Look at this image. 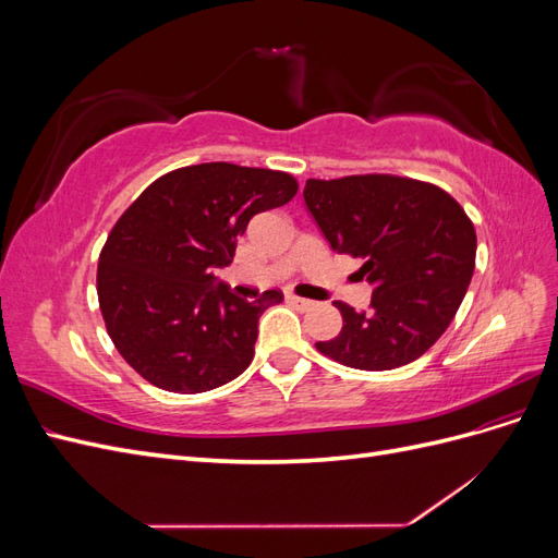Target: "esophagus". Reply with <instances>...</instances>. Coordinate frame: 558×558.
Wrapping results in <instances>:
<instances>
[{
	"mask_svg": "<svg viewBox=\"0 0 558 558\" xmlns=\"http://www.w3.org/2000/svg\"><path fill=\"white\" fill-rule=\"evenodd\" d=\"M286 300H289L293 307H298V310H302V312H305V310H312V307H314V302H312V300H307V298H298V295H289V298H286Z\"/></svg>",
	"mask_w": 558,
	"mask_h": 558,
	"instance_id": "esophagus-1",
	"label": "esophagus"
}]
</instances>
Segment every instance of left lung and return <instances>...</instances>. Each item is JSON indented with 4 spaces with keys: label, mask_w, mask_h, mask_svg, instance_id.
Instances as JSON below:
<instances>
[{
    "label": "left lung",
    "mask_w": 558,
    "mask_h": 558,
    "mask_svg": "<svg viewBox=\"0 0 558 558\" xmlns=\"http://www.w3.org/2000/svg\"><path fill=\"white\" fill-rule=\"evenodd\" d=\"M305 205L337 253L361 258L367 312L335 302L344 326L324 356L356 369H393L440 340L475 272L477 234L463 207L433 183L393 174L307 179Z\"/></svg>",
    "instance_id": "left-lung-1"
}]
</instances>
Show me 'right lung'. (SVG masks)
<instances>
[{
    "label": "right lung",
    "instance_id": "obj_1",
    "mask_svg": "<svg viewBox=\"0 0 558 558\" xmlns=\"http://www.w3.org/2000/svg\"><path fill=\"white\" fill-rule=\"evenodd\" d=\"M298 181L232 162L181 167L156 179L111 228L97 298L118 353L146 381L202 393L253 361L260 314L281 291L234 295L214 267L230 265L256 214L291 202Z\"/></svg>",
    "mask_w": 558,
    "mask_h": 558
}]
</instances>
